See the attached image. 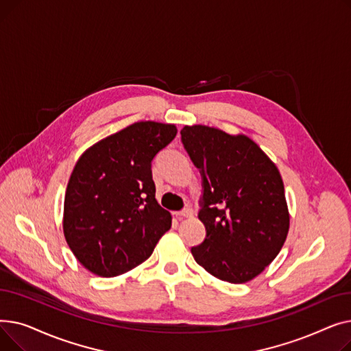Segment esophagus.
<instances>
[{
	"mask_svg": "<svg viewBox=\"0 0 351 351\" xmlns=\"http://www.w3.org/2000/svg\"><path fill=\"white\" fill-rule=\"evenodd\" d=\"M176 215L182 216V217H192L193 216V210L191 208H185V209H182L180 212H178Z\"/></svg>",
	"mask_w": 351,
	"mask_h": 351,
	"instance_id": "1",
	"label": "esophagus"
}]
</instances>
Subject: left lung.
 Segmentation results:
<instances>
[{"mask_svg": "<svg viewBox=\"0 0 351 351\" xmlns=\"http://www.w3.org/2000/svg\"><path fill=\"white\" fill-rule=\"evenodd\" d=\"M182 143L202 176L206 237L191 249L215 278L246 283L279 254L289 232L282 176L252 139L204 125L185 126Z\"/></svg>", "mask_w": 351, "mask_h": 351, "instance_id": "left-lung-1", "label": "left lung"}]
</instances>
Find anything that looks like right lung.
<instances>
[{
  "mask_svg": "<svg viewBox=\"0 0 351 351\" xmlns=\"http://www.w3.org/2000/svg\"><path fill=\"white\" fill-rule=\"evenodd\" d=\"M176 126L136 122L110 135L77 162L64 202V234L89 271L114 278L149 257L172 216L155 199L152 160Z\"/></svg>",
  "mask_w": 351,
  "mask_h": 351,
  "instance_id": "obj_1",
  "label": "right lung"
}]
</instances>
